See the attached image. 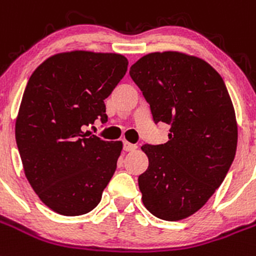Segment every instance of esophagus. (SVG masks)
Returning <instances> with one entry per match:
<instances>
[{
  "label": "esophagus",
  "mask_w": 256,
  "mask_h": 256,
  "mask_svg": "<svg viewBox=\"0 0 256 256\" xmlns=\"http://www.w3.org/2000/svg\"><path fill=\"white\" fill-rule=\"evenodd\" d=\"M136 148L138 146H135V144H131L128 143V142H125V143H124V150H126V152H134Z\"/></svg>",
  "instance_id": "esophagus-1"
}]
</instances>
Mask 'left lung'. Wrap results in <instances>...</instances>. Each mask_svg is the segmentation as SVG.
Masks as SVG:
<instances>
[{"label": "left lung", "instance_id": "left-lung-1", "mask_svg": "<svg viewBox=\"0 0 256 256\" xmlns=\"http://www.w3.org/2000/svg\"><path fill=\"white\" fill-rule=\"evenodd\" d=\"M154 122L170 125L168 140L144 144L148 168L138 178L150 214L178 222L200 210L223 183L237 148V121L223 78L201 58L150 52L130 68Z\"/></svg>", "mask_w": 256, "mask_h": 256}]
</instances>
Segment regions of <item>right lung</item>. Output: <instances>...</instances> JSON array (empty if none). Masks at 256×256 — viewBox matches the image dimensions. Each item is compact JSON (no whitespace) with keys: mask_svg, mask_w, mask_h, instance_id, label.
I'll use <instances>...</instances> for the list:
<instances>
[{"mask_svg":"<svg viewBox=\"0 0 256 256\" xmlns=\"http://www.w3.org/2000/svg\"><path fill=\"white\" fill-rule=\"evenodd\" d=\"M128 66L121 54L66 51L48 58L26 84L15 122L18 150L30 186L58 214L90 212L114 174L122 142L82 128L106 121L104 99Z\"/></svg>","mask_w":256,"mask_h":256,"instance_id":"obj_1","label":"right lung"}]
</instances>
